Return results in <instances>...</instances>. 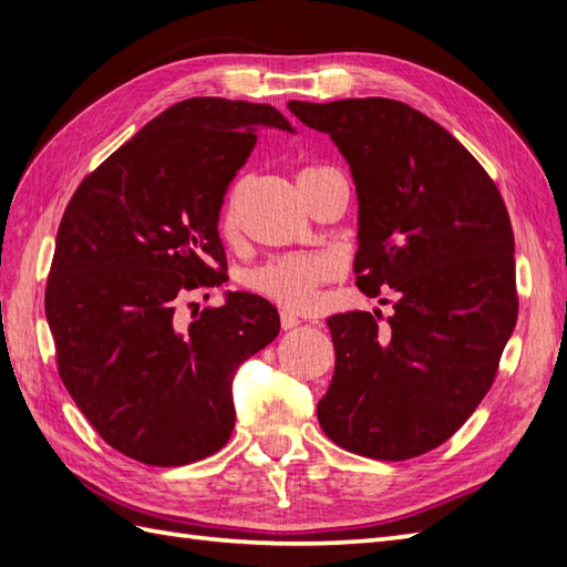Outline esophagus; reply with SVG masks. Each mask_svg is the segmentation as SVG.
Instances as JSON below:
<instances>
[{"label": "esophagus", "instance_id": "34e87169", "mask_svg": "<svg viewBox=\"0 0 567 567\" xmlns=\"http://www.w3.org/2000/svg\"><path fill=\"white\" fill-rule=\"evenodd\" d=\"M281 326H284L286 331L296 329V326H300V317H298V315H293L290 310H281Z\"/></svg>", "mask_w": 567, "mask_h": 567}]
</instances>
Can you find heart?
Listing matches in <instances>:
<instances>
[{
    "instance_id": "obj_1",
    "label": "heart",
    "mask_w": 567,
    "mask_h": 567,
    "mask_svg": "<svg viewBox=\"0 0 567 567\" xmlns=\"http://www.w3.org/2000/svg\"><path fill=\"white\" fill-rule=\"evenodd\" d=\"M331 269L333 265L321 255H288L250 271L248 284L257 293L288 307V310H305L315 302L317 286L331 277Z\"/></svg>"
}]
</instances>
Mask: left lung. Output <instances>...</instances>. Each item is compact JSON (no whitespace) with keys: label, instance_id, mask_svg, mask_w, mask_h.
Listing matches in <instances>:
<instances>
[{"label":"left lung","instance_id":"left-lung-1","mask_svg":"<svg viewBox=\"0 0 567 567\" xmlns=\"http://www.w3.org/2000/svg\"><path fill=\"white\" fill-rule=\"evenodd\" d=\"M331 136L357 192V286L398 293L388 317L326 319L336 348L317 416L348 452H431L485 398L516 329L513 229L499 188L435 120L394 99L288 101Z\"/></svg>","mask_w":567,"mask_h":567}]
</instances>
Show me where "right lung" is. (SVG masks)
<instances>
[{
    "label": "right lung",
    "mask_w": 567,
    "mask_h": 567,
    "mask_svg": "<svg viewBox=\"0 0 567 567\" xmlns=\"http://www.w3.org/2000/svg\"><path fill=\"white\" fill-rule=\"evenodd\" d=\"M262 127L296 134L269 104L179 101L84 177L59 225L44 312L61 381L113 450L148 466L225 447L236 369L279 336L277 307L244 290L186 329L175 317L186 290L225 279L219 210Z\"/></svg>",
    "instance_id": "obj_1"
}]
</instances>
